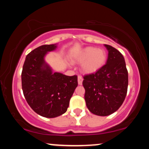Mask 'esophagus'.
Wrapping results in <instances>:
<instances>
[{
  "mask_svg": "<svg viewBox=\"0 0 149 149\" xmlns=\"http://www.w3.org/2000/svg\"><path fill=\"white\" fill-rule=\"evenodd\" d=\"M83 78H82L81 76H78V85H82V83H83Z\"/></svg>",
  "mask_w": 149,
  "mask_h": 149,
  "instance_id": "esophagus-1",
  "label": "esophagus"
}]
</instances>
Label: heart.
I'll return each instance as SVG.
<instances>
[{"label":"heart","mask_w":149,"mask_h":149,"mask_svg":"<svg viewBox=\"0 0 149 149\" xmlns=\"http://www.w3.org/2000/svg\"><path fill=\"white\" fill-rule=\"evenodd\" d=\"M108 54L103 48L88 46L73 54L72 62L81 64L80 69L85 74H94L104 67L107 61Z\"/></svg>","instance_id":"obj_1"}]
</instances>
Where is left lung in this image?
<instances>
[{
    "instance_id": "1",
    "label": "left lung",
    "mask_w": 149,
    "mask_h": 149,
    "mask_svg": "<svg viewBox=\"0 0 149 149\" xmlns=\"http://www.w3.org/2000/svg\"><path fill=\"white\" fill-rule=\"evenodd\" d=\"M108 50L107 63L94 74L84 76L85 100L90 112L100 116L113 113L123 103L127 95L128 73L123 54L112 46Z\"/></svg>"
}]
</instances>
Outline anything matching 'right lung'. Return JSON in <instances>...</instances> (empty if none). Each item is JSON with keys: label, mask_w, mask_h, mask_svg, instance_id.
Here are the masks:
<instances>
[{"label": "right lung", "mask_w": 149, "mask_h": 149, "mask_svg": "<svg viewBox=\"0 0 149 149\" xmlns=\"http://www.w3.org/2000/svg\"><path fill=\"white\" fill-rule=\"evenodd\" d=\"M57 48V44H52L33 49L26 57L22 73V90L27 103L38 115L49 118L66 113L78 86L77 76L53 72L46 62V55Z\"/></svg>", "instance_id": "right-lung-1"}]
</instances>
